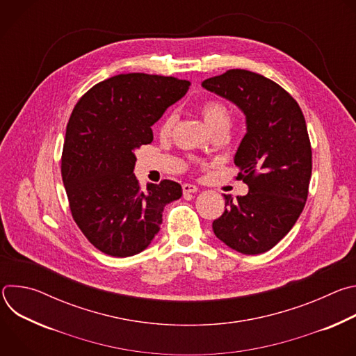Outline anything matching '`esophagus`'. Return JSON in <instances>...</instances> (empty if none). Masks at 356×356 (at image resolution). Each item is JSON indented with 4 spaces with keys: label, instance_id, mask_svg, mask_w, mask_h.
Segmentation results:
<instances>
[{
    "label": "esophagus",
    "instance_id": "34e87169",
    "mask_svg": "<svg viewBox=\"0 0 356 356\" xmlns=\"http://www.w3.org/2000/svg\"><path fill=\"white\" fill-rule=\"evenodd\" d=\"M181 188H183V193L184 194H190V193H195L197 190H198V187L197 186H194V184H188V183H186V184H183L181 186Z\"/></svg>",
    "mask_w": 356,
    "mask_h": 356
}]
</instances>
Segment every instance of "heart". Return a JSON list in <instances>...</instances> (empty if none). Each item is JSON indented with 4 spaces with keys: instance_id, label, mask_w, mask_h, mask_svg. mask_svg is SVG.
I'll use <instances>...</instances> for the list:
<instances>
[{
    "instance_id": "b5f03b06",
    "label": "heart",
    "mask_w": 356,
    "mask_h": 356,
    "mask_svg": "<svg viewBox=\"0 0 356 356\" xmlns=\"http://www.w3.org/2000/svg\"><path fill=\"white\" fill-rule=\"evenodd\" d=\"M200 110H201L202 118H204L207 127L211 131L216 128H220V127L229 128L231 121H232V114H231L229 108L224 103H221V101L209 99V101H206V103L201 104ZM175 121H176L175 114L173 113L169 114L162 122V127H161L162 134H169L175 125Z\"/></svg>"
}]
</instances>
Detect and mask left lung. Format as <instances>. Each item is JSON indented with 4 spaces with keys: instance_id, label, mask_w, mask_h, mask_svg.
<instances>
[{
    "instance_id": "8db88e82",
    "label": "left lung",
    "mask_w": 356,
    "mask_h": 356,
    "mask_svg": "<svg viewBox=\"0 0 356 356\" xmlns=\"http://www.w3.org/2000/svg\"><path fill=\"white\" fill-rule=\"evenodd\" d=\"M234 103L246 118L235 154L246 195H224L225 211L213 222L216 236L245 255L272 249L293 228L309 195L312 145L297 101L277 83L232 69L201 83Z\"/></svg>"
}]
</instances>
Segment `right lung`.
Returning a JSON list of instances; mask_svg holds the SVG:
<instances>
[{"label": "right lung", "instance_id": "1", "mask_svg": "<svg viewBox=\"0 0 356 356\" xmlns=\"http://www.w3.org/2000/svg\"><path fill=\"white\" fill-rule=\"evenodd\" d=\"M176 77L128 73L91 87L76 104L62 154L72 216L84 236L115 258L136 255L161 229L166 204L181 197L172 180L140 190L135 150L154 140V125L188 90Z\"/></svg>", "mask_w": 356, "mask_h": 356}]
</instances>
